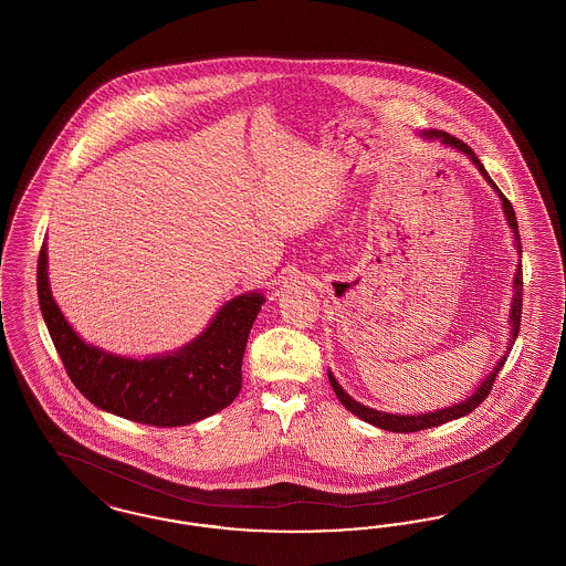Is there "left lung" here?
<instances>
[{"label": "left lung", "instance_id": "obj_1", "mask_svg": "<svg viewBox=\"0 0 566 566\" xmlns=\"http://www.w3.org/2000/svg\"><path fill=\"white\" fill-rule=\"evenodd\" d=\"M424 137H427V139H439L441 144H446V146H450V148H457L460 153H464V155L473 161V165L480 169V174H482L485 180H488V185H490L492 189L496 190L499 199L503 201V210H505L507 222H510V227L513 229L515 250H517V254H520V259H522V243H520V231H517V220H515L513 206L510 203V199H507V197L499 190V187L492 182V178L488 176L484 165H482V161L475 157V153L471 150V146H467L462 139H458L454 135L446 134V132H437V129L424 132ZM513 291H515V293H513L512 314H510L512 337H510V344H507L505 356L494 365V369L490 371V376L485 377L484 381H482V386H480V388H478L469 399L458 401L457 405H450V407H443V409H439V411H431V413L397 416V413L377 411V409H371V407H365V405L354 401L350 395L339 386V381L335 379V376L328 371V381H331V386H333V390H335L337 399H339L342 405H344L348 411H352L354 416H358L360 420H365V422L374 424L377 429H384V431L392 432L424 431V429L439 427V424H446V422H450V420H457V418H462V416L471 413L478 405L484 403L485 397H488L490 388L494 386V379L499 376V371L503 369V365H505V360H507V356H510V352H512L513 344H515V337H517V333H520V318H522V263H517V270H515V277H513Z\"/></svg>", "mask_w": 566, "mask_h": 566}]
</instances>
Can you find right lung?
Instances as JSON below:
<instances>
[{
	"instance_id": "1",
	"label": "right lung",
	"mask_w": 566,
	"mask_h": 566,
	"mask_svg": "<svg viewBox=\"0 0 566 566\" xmlns=\"http://www.w3.org/2000/svg\"><path fill=\"white\" fill-rule=\"evenodd\" d=\"M46 242L38 256V298L63 367L82 395L104 411L148 427H185L233 403L242 390L250 328L265 296L227 301L208 328L178 352L127 358L86 344L65 321L49 284Z\"/></svg>"
}]
</instances>
